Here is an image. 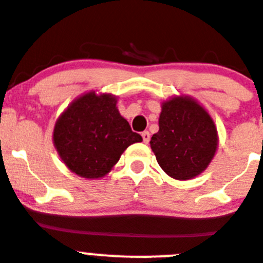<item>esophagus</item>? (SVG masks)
I'll return each instance as SVG.
<instances>
[{
  "mask_svg": "<svg viewBox=\"0 0 263 263\" xmlns=\"http://www.w3.org/2000/svg\"><path fill=\"white\" fill-rule=\"evenodd\" d=\"M141 136H143V141H144V143H148L149 139H151V135H149L148 131H144L143 134H141Z\"/></svg>",
  "mask_w": 263,
  "mask_h": 263,
  "instance_id": "1",
  "label": "esophagus"
}]
</instances>
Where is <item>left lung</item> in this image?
I'll use <instances>...</instances> for the list:
<instances>
[{
    "label": "left lung",
    "instance_id": "obj_1",
    "mask_svg": "<svg viewBox=\"0 0 263 263\" xmlns=\"http://www.w3.org/2000/svg\"><path fill=\"white\" fill-rule=\"evenodd\" d=\"M158 127L151 139V148L167 176L186 181L204 172L219 139L214 120L195 99L179 96L165 101Z\"/></svg>",
    "mask_w": 263,
    "mask_h": 263
}]
</instances>
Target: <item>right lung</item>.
Masks as SVG:
<instances>
[{"mask_svg":"<svg viewBox=\"0 0 263 263\" xmlns=\"http://www.w3.org/2000/svg\"><path fill=\"white\" fill-rule=\"evenodd\" d=\"M117 97L89 91L74 99L59 117L53 144L70 172L84 178H102L131 144L134 132L117 107Z\"/></svg>","mask_w":263,"mask_h":263,"instance_id":"right-lung-1","label":"right lung"}]
</instances>
